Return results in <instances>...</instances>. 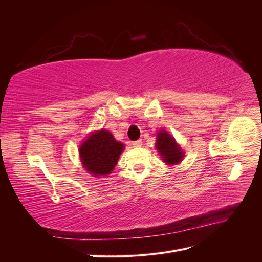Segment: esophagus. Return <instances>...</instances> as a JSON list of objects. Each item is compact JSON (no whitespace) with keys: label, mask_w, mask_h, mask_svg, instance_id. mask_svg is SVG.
<instances>
[{"label":"esophagus","mask_w":262,"mask_h":262,"mask_svg":"<svg viewBox=\"0 0 262 262\" xmlns=\"http://www.w3.org/2000/svg\"><path fill=\"white\" fill-rule=\"evenodd\" d=\"M142 143H143V142H142V140H138V141H133L132 142V145L134 147H140V146H142Z\"/></svg>","instance_id":"1"}]
</instances>
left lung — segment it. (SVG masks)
<instances>
[{
  "label": "left lung",
  "mask_w": 262,
  "mask_h": 262,
  "mask_svg": "<svg viewBox=\"0 0 262 262\" xmlns=\"http://www.w3.org/2000/svg\"><path fill=\"white\" fill-rule=\"evenodd\" d=\"M155 144L156 149L163 158V162L167 165H177L185 156L181 147L176 143L175 139L166 131H160L157 133Z\"/></svg>",
  "instance_id": "left-lung-1"
}]
</instances>
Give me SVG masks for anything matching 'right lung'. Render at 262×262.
Returning a JSON list of instances; mask_svg holds the SVG:
<instances>
[{"label": "right lung", "mask_w": 262, "mask_h": 262, "mask_svg": "<svg viewBox=\"0 0 262 262\" xmlns=\"http://www.w3.org/2000/svg\"><path fill=\"white\" fill-rule=\"evenodd\" d=\"M124 149L121 142L115 140L109 131L101 129L91 133L80 146V157L87 172L95 176L112 173Z\"/></svg>", "instance_id": "1"}]
</instances>
